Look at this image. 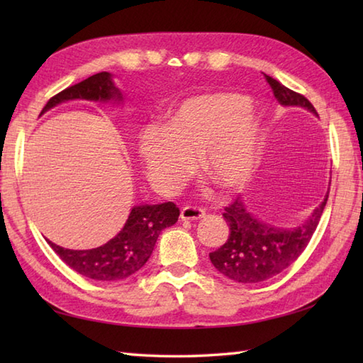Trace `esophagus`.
Instances as JSON below:
<instances>
[{"label": "esophagus", "mask_w": 363, "mask_h": 363, "mask_svg": "<svg viewBox=\"0 0 363 363\" xmlns=\"http://www.w3.org/2000/svg\"><path fill=\"white\" fill-rule=\"evenodd\" d=\"M204 211L203 209H198V207H182L181 211V220L184 221H189V220H199L204 217Z\"/></svg>", "instance_id": "34e87169"}]
</instances>
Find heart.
<instances>
[{
    "label": "heart",
    "mask_w": 363,
    "mask_h": 363,
    "mask_svg": "<svg viewBox=\"0 0 363 363\" xmlns=\"http://www.w3.org/2000/svg\"><path fill=\"white\" fill-rule=\"evenodd\" d=\"M259 133V121L245 96L206 91L184 99L165 126L143 128L138 154L151 184L162 194L179 189L194 172L195 156L221 189L238 190L257 168Z\"/></svg>",
    "instance_id": "heart-1"
}]
</instances>
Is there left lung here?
Here are the masks:
<instances>
[{"mask_svg": "<svg viewBox=\"0 0 363 363\" xmlns=\"http://www.w3.org/2000/svg\"><path fill=\"white\" fill-rule=\"evenodd\" d=\"M265 79L281 106L303 107L318 117L315 107L306 96L282 86L272 76L265 74ZM328 196L329 194H326L318 207H315L309 218L290 229L276 228L256 218L246 209L242 199H235L233 204L225 207L223 213L229 225L228 240L217 251L209 254L213 267L223 276L242 284H256L279 274L309 245L325 211Z\"/></svg>", "mask_w": 363, "mask_h": 363, "instance_id": "1", "label": "left lung"}]
</instances>
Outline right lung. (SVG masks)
<instances>
[{
    "mask_svg": "<svg viewBox=\"0 0 363 363\" xmlns=\"http://www.w3.org/2000/svg\"><path fill=\"white\" fill-rule=\"evenodd\" d=\"M73 99L120 104L125 98L113 84L112 74L101 72L52 96L42 113ZM177 217L179 209L174 203L138 204L130 209L120 233L98 248L67 250L50 240L48 243L57 256L79 274L96 281H120L137 273L148 262L159 234L165 228L173 226Z\"/></svg>",
    "mask_w": 363,
    "mask_h": 363,
    "instance_id": "add662e5",
    "label": "right lung"
}]
</instances>
